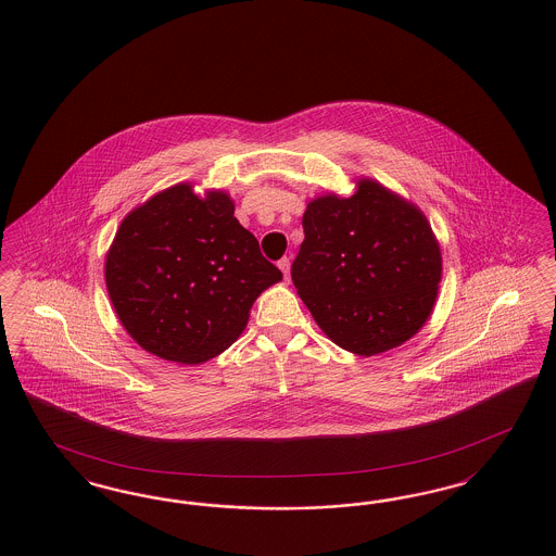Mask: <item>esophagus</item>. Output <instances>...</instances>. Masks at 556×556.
<instances>
[{"label": "esophagus", "instance_id": "34e87169", "mask_svg": "<svg viewBox=\"0 0 556 556\" xmlns=\"http://www.w3.org/2000/svg\"><path fill=\"white\" fill-rule=\"evenodd\" d=\"M277 265H279V268H281V273H283V275H286V279H288V275H290V258H288V256H283V258H281V261H279V263H277Z\"/></svg>", "mask_w": 556, "mask_h": 556}]
</instances>
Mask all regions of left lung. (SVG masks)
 Listing matches in <instances>:
<instances>
[{
  "label": "left lung",
  "mask_w": 556,
  "mask_h": 556,
  "mask_svg": "<svg viewBox=\"0 0 556 556\" xmlns=\"http://www.w3.org/2000/svg\"><path fill=\"white\" fill-rule=\"evenodd\" d=\"M302 227L291 281L336 344L370 356L424 327L442 256L421 211L375 181H361L352 198L311 202Z\"/></svg>",
  "instance_id": "1"
}]
</instances>
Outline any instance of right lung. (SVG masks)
<instances>
[{"label": "right lung", "instance_id": "add662e5", "mask_svg": "<svg viewBox=\"0 0 556 556\" xmlns=\"http://www.w3.org/2000/svg\"><path fill=\"white\" fill-rule=\"evenodd\" d=\"M233 211L227 193L198 198L181 184L121 223L108 293L143 350L173 363L208 361L238 340L254 300L283 277Z\"/></svg>", "mask_w": 556, "mask_h": 556}]
</instances>
